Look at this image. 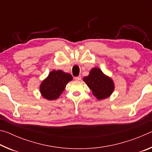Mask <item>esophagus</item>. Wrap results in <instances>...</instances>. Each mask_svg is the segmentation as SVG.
Masks as SVG:
<instances>
[{"label": "esophagus", "instance_id": "1", "mask_svg": "<svg viewBox=\"0 0 152 152\" xmlns=\"http://www.w3.org/2000/svg\"><path fill=\"white\" fill-rule=\"evenodd\" d=\"M74 80L76 81H80L81 80V76H77V77H75L74 78Z\"/></svg>", "mask_w": 152, "mask_h": 152}]
</instances>
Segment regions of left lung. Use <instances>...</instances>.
<instances>
[{
    "instance_id": "obj_1",
    "label": "left lung",
    "mask_w": 152,
    "mask_h": 152,
    "mask_svg": "<svg viewBox=\"0 0 152 152\" xmlns=\"http://www.w3.org/2000/svg\"><path fill=\"white\" fill-rule=\"evenodd\" d=\"M83 80L98 100L107 99L114 91V82L112 79L104 74L99 68H92L89 75L84 77Z\"/></svg>"
}]
</instances>
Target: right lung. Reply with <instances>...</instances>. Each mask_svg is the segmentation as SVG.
Here are the masks:
<instances>
[{"mask_svg": "<svg viewBox=\"0 0 152 152\" xmlns=\"http://www.w3.org/2000/svg\"><path fill=\"white\" fill-rule=\"evenodd\" d=\"M72 80V76L70 74L60 70L51 71L41 84V94L49 101L57 99L64 91L66 84Z\"/></svg>", "mask_w": 152, "mask_h": 152, "instance_id": "obj_1", "label": "right lung"}]
</instances>
